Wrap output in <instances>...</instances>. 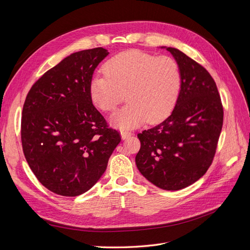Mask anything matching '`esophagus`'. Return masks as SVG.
I'll list each match as a JSON object with an SVG mask.
<instances>
[{
  "label": "esophagus",
  "instance_id": "esophagus-1",
  "mask_svg": "<svg viewBox=\"0 0 250 250\" xmlns=\"http://www.w3.org/2000/svg\"><path fill=\"white\" fill-rule=\"evenodd\" d=\"M132 135V133L131 132H129V131H121V137H122V139L123 140H126V139H128L129 137H131Z\"/></svg>",
  "mask_w": 250,
  "mask_h": 250
}]
</instances>
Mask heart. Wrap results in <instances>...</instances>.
<instances>
[{"mask_svg": "<svg viewBox=\"0 0 250 250\" xmlns=\"http://www.w3.org/2000/svg\"><path fill=\"white\" fill-rule=\"evenodd\" d=\"M89 84L93 102L104 111H115L125 99L129 101L111 118V123L131 129L145 123H158L175 107L183 85L178 62L169 56L157 57L131 50L113 56Z\"/></svg>", "mask_w": 250, "mask_h": 250, "instance_id": "heart-1", "label": "heart"}]
</instances>
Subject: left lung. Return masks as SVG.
Instances as JSON below:
<instances>
[{
  "label": "left lung",
  "mask_w": 250,
  "mask_h": 250,
  "mask_svg": "<svg viewBox=\"0 0 250 250\" xmlns=\"http://www.w3.org/2000/svg\"><path fill=\"white\" fill-rule=\"evenodd\" d=\"M178 62L183 85L177 103L164 122L138 134L135 164L151 184L177 191L202 177L214 160L223 125L216 82L195 60L166 48Z\"/></svg>",
  "instance_id": "1"
}]
</instances>
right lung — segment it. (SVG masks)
<instances>
[{
	"mask_svg": "<svg viewBox=\"0 0 250 250\" xmlns=\"http://www.w3.org/2000/svg\"><path fill=\"white\" fill-rule=\"evenodd\" d=\"M109 53H73L32 85L21 112V138L30 169L51 192L74 197L88 191L106 170L121 142L93 105L89 84Z\"/></svg>",
	"mask_w": 250,
	"mask_h": 250,
	"instance_id": "right-lung-1",
	"label": "right lung"
}]
</instances>
